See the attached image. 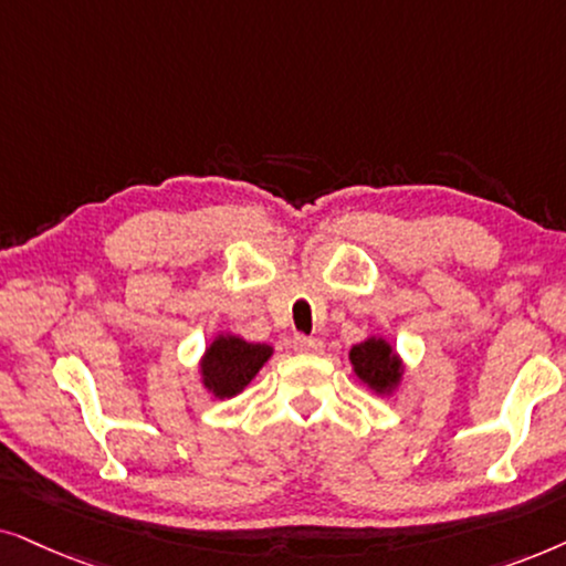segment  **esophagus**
Instances as JSON below:
<instances>
[{
    "label": "esophagus",
    "mask_w": 566,
    "mask_h": 566,
    "mask_svg": "<svg viewBox=\"0 0 566 566\" xmlns=\"http://www.w3.org/2000/svg\"><path fill=\"white\" fill-rule=\"evenodd\" d=\"M295 352L300 354H321L323 352V342L315 336H295Z\"/></svg>",
    "instance_id": "esophagus-1"
}]
</instances>
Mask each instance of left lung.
Here are the masks:
<instances>
[{
    "label": "left lung",
    "mask_w": 566,
    "mask_h": 566,
    "mask_svg": "<svg viewBox=\"0 0 566 566\" xmlns=\"http://www.w3.org/2000/svg\"><path fill=\"white\" fill-rule=\"evenodd\" d=\"M352 370L375 396L394 398L403 386L406 361L386 336H367L349 349Z\"/></svg>",
    "instance_id": "obj_1"
}]
</instances>
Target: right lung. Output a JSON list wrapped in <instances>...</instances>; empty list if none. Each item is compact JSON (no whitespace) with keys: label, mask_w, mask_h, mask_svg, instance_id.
<instances>
[{"label":"right lung","mask_w":566,"mask_h":566,"mask_svg":"<svg viewBox=\"0 0 566 566\" xmlns=\"http://www.w3.org/2000/svg\"><path fill=\"white\" fill-rule=\"evenodd\" d=\"M274 354L271 344L245 342L243 336L220 331L199 357L201 388L217 401L235 398L251 386V380Z\"/></svg>","instance_id":"1"}]
</instances>
